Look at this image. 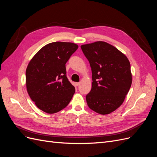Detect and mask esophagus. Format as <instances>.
Listing matches in <instances>:
<instances>
[{
    "label": "esophagus",
    "mask_w": 157,
    "mask_h": 157,
    "mask_svg": "<svg viewBox=\"0 0 157 157\" xmlns=\"http://www.w3.org/2000/svg\"><path fill=\"white\" fill-rule=\"evenodd\" d=\"M75 85L76 86H78L80 85V82H75Z\"/></svg>",
    "instance_id": "1"
}]
</instances>
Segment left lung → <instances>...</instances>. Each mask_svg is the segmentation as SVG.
<instances>
[{"instance_id": "1", "label": "left lung", "mask_w": 157, "mask_h": 157, "mask_svg": "<svg viewBox=\"0 0 157 157\" xmlns=\"http://www.w3.org/2000/svg\"><path fill=\"white\" fill-rule=\"evenodd\" d=\"M92 73L88 107L101 115L115 111L124 102L132 85L130 61L115 46L98 41L80 46Z\"/></svg>"}]
</instances>
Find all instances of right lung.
Instances as JSON below:
<instances>
[{
    "label": "right lung",
    "instance_id": "1",
    "mask_svg": "<svg viewBox=\"0 0 157 157\" xmlns=\"http://www.w3.org/2000/svg\"><path fill=\"white\" fill-rule=\"evenodd\" d=\"M77 44L51 42L37 52L26 69V87L31 99L40 110L49 114L67 107L75 88L66 76L65 64Z\"/></svg>",
    "mask_w": 157,
    "mask_h": 157
}]
</instances>
